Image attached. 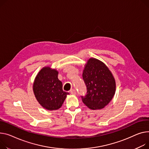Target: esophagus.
<instances>
[{"label":"esophagus","instance_id":"obj_1","mask_svg":"<svg viewBox=\"0 0 149 149\" xmlns=\"http://www.w3.org/2000/svg\"><path fill=\"white\" fill-rule=\"evenodd\" d=\"M71 93L72 95H76V93H77V92H76V91L75 90V89L72 88V90L71 91Z\"/></svg>","mask_w":149,"mask_h":149}]
</instances>
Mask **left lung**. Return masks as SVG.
<instances>
[{"label":"left lung","instance_id":"8db88e82","mask_svg":"<svg viewBox=\"0 0 149 149\" xmlns=\"http://www.w3.org/2000/svg\"><path fill=\"white\" fill-rule=\"evenodd\" d=\"M83 78L87 94L81 96L83 102L93 110L107 105L115 94L116 81L107 66L95 58H90L85 64Z\"/></svg>","mask_w":149,"mask_h":149}]
</instances>
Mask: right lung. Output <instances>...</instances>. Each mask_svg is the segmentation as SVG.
<instances>
[{"label":"right lung","mask_w":149,"mask_h":149,"mask_svg":"<svg viewBox=\"0 0 149 149\" xmlns=\"http://www.w3.org/2000/svg\"><path fill=\"white\" fill-rule=\"evenodd\" d=\"M58 72L49 66L42 68L36 75L33 91L38 102L47 110H56L63 104L69 93L63 91Z\"/></svg>","instance_id":"obj_1"}]
</instances>
